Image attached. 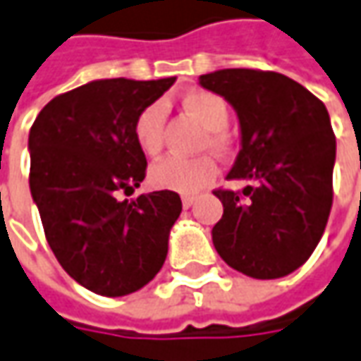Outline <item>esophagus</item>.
Masks as SVG:
<instances>
[{
  "label": "esophagus",
  "mask_w": 361,
  "mask_h": 361,
  "mask_svg": "<svg viewBox=\"0 0 361 361\" xmlns=\"http://www.w3.org/2000/svg\"><path fill=\"white\" fill-rule=\"evenodd\" d=\"M196 200H197L196 196H183L181 197V204H183V208L188 210V208H192V206L196 204Z\"/></svg>",
  "instance_id": "1"
}]
</instances>
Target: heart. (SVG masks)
<instances>
[{"mask_svg": "<svg viewBox=\"0 0 361 361\" xmlns=\"http://www.w3.org/2000/svg\"><path fill=\"white\" fill-rule=\"evenodd\" d=\"M183 109L200 121L212 135L208 137V143L216 149H222L226 145L224 135L220 133L228 125V104L222 97L197 90L183 97ZM164 125H165V109L161 102H153L147 109H143L133 125V135L139 149L145 155H157L164 145ZM218 167L214 159L208 155L200 157H178L169 155L159 159L157 164L149 167V183L157 190L167 192H178V194H197L204 190L214 178H216Z\"/></svg>", "mask_w": 361, "mask_h": 361, "instance_id": "obj_1", "label": "heart"}]
</instances>
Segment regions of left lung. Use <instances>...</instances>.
Wrapping results in <instances>:
<instances>
[{
  "label": "left lung",
  "instance_id": "obj_1",
  "mask_svg": "<svg viewBox=\"0 0 361 361\" xmlns=\"http://www.w3.org/2000/svg\"><path fill=\"white\" fill-rule=\"evenodd\" d=\"M200 87L236 111L240 151L228 180H248L243 194L218 190L224 206L212 243L228 267L252 279L297 271L319 244L334 200L336 135L315 94L279 72L224 68Z\"/></svg>",
  "mask_w": 361,
  "mask_h": 361
}]
</instances>
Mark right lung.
Listing matches in <instances>:
<instances>
[{
  "instance_id": "right-lung-1",
  "label": "right lung",
  "mask_w": 361,
  "mask_h": 361,
  "mask_svg": "<svg viewBox=\"0 0 361 361\" xmlns=\"http://www.w3.org/2000/svg\"><path fill=\"white\" fill-rule=\"evenodd\" d=\"M176 82L104 78L64 92L34 121L30 192L54 257L85 289L123 297L161 271L180 218L176 192L133 194L147 159L133 135L137 115Z\"/></svg>"
}]
</instances>
